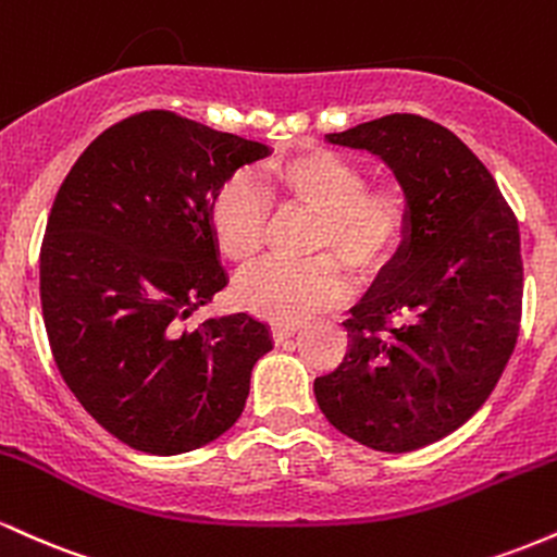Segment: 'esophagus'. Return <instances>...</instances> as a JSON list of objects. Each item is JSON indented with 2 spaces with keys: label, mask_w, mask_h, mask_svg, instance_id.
Instances as JSON below:
<instances>
[{
  "label": "esophagus",
  "mask_w": 557,
  "mask_h": 557,
  "mask_svg": "<svg viewBox=\"0 0 557 557\" xmlns=\"http://www.w3.org/2000/svg\"><path fill=\"white\" fill-rule=\"evenodd\" d=\"M298 332V322L290 324H272V341L274 343H283L287 337H293Z\"/></svg>",
  "instance_id": "34e87169"
}]
</instances>
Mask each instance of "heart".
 Segmentation results:
<instances>
[{"mask_svg": "<svg viewBox=\"0 0 557 557\" xmlns=\"http://www.w3.org/2000/svg\"><path fill=\"white\" fill-rule=\"evenodd\" d=\"M261 183L285 207L319 216L311 251L332 253L359 274L380 270L406 235V194L393 183L369 188L367 170L337 151L311 149L274 162ZM209 225L222 259L238 270L257 264L264 251L267 209L246 177L222 185L209 209ZM332 257L261 267L240 280L235 298L253 317L277 324L300 322L345 296L348 280Z\"/></svg>", "mask_w": 557, "mask_h": 557, "instance_id": "b5f03b06", "label": "heart"}]
</instances>
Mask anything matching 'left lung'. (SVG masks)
I'll return each instance as SVG.
<instances>
[{"label": "left lung", "instance_id": "obj_1", "mask_svg": "<svg viewBox=\"0 0 557 557\" xmlns=\"http://www.w3.org/2000/svg\"><path fill=\"white\" fill-rule=\"evenodd\" d=\"M327 140L367 149L393 170L408 227L343 322L348 354L314 380L317 403L356 443L417 450L474 417L513 354L519 222L474 151L432 120L387 114Z\"/></svg>", "mask_w": 557, "mask_h": 557}]
</instances>
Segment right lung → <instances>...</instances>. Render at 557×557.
<instances>
[{"instance_id": "obj_1", "label": "right lung", "mask_w": 557, "mask_h": 557, "mask_svg": "<svg viewBox=\"0 0 557 557\" xmlns=\"http://www.w3.org/2000/svg\"><path fill=\"white\" fill-rule=\"evenodd\" d=\"M270 146L151 110L107 127L60 185L41 243V311L62 380L107 432L151 456L238 421L272 350L248 314L181 319L225 290L214 196Z\"/></svg>"}]
</instances>
